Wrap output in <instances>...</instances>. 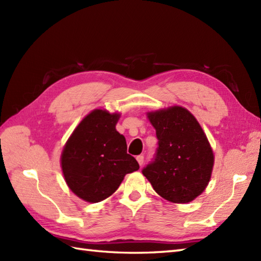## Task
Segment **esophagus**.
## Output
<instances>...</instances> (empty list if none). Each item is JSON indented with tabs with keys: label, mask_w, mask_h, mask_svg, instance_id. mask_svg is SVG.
Returning a JSON list of instances; mask_svg holds the SVG:
<instances>
[{
	"label": "esophagus",
	"mask_w": 261,
	"mask_h": 261,
	"mask_svg": "<svg viewBox=\"0 0 261 261\" xmlns=\"http://www.w3.org/2000/svg\"><path fill=\"white\" fill-rule=\"evenodd\" d=\"M137 160H138V163H139V165L142 166V165H143V162H145V157H143L142 154H140V156L137 157Z\"/></svg>",
	"instance_id": "esophagus-1"
}]
</instances>
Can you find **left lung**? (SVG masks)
I'll use <instances>...</instances> for the list:
<instances>
[{
	"mask_svg": "<svg viewBox=\"0 0 261 261\" xmlns=\"http://www.w3.org/2000/svg\"><path fill=\"white\" fill-rule=\"evenodd\" d=\"M158 139L152 162L142 169L160 196L188 203L204 192L212 174L214 154L194 115L181 107L149 112Z\"/></svg>",
	"mask_w": 261,
	"mask_h": 261,
	"instance_id": "obj_1",
	"label": "left lung"
}]
</instances>
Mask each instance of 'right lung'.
Wrapping results in <instances>:
<instances>
[{"label":"right lung","instance_id":"1","mask_svg":"<svg viewBox=\"0 0 261 261\" xmlns=\"http://www.w3.org/2000/svg\"><path fill=\"white\" fill-rule=\"evenodd\" d=\"M119 118V113L92 111L64 147L60 162L65 180L86 202L108 198L126 174L139 169L135 157L126 153L125 138L115 129Z\"/></svg>","mask_w":261,"mask_h":261}]
</instances>
